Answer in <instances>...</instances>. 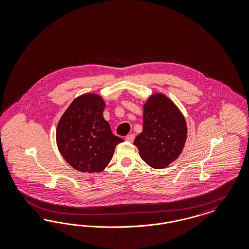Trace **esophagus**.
Wrapping results in <instances>:
<instances>
[{"label": "esophagus", "mask_w": 249, "mask_h": 249, "mask_svg": "<svg viewBox=\"0 0 249 249\" xmlns=\"http://www.w3.org/2000/svg\"><path fill=\"white\" fill-rule=\"evenodd\" d=\"M134 140H135V136L133 134H130V135L125 137V141H128V142H133Z\"/></svg>", "instance_id": "esophagus-1"}]
</instances>
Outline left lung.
I'll return each instance as SVG.
<instances>
[{"instance_id":"left-lung-1","label":"left lung","mask_w":249,"mask_h":249,"mask_svg":"<svg viewBox=\"0 0 249 249\" xmlns=\"http://www.w3.org/2000/svg\"><path fill=\"white\" fill-rule=\"evenodd\" d=\"M182 112L162 93H155L143 106V130L135 139L141 159L152 168L162 169L178 158L187 140Z\"/></svg>"}]
</instances>
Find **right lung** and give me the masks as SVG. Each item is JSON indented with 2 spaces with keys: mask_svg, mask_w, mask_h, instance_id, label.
Segmentation results:
<instances>
[{
  "mask_svg": "<svg viewBox=\"0 0 249 249\" xmlns=\"http://www.w3.org/2000/svg\"><path fill=\"white\" fill-rule=\"evenodd\" d=\"M105 106L99 95H82L71 103L57 124V148L66 162L78 171H103L115 147L124 141L112 134L104 119Z\"/></svg>",
  "mask_w": 249,
  "mask_h": 249,
  "instance_id": "add662e5",
  "label": "right lung"
}]
</instances>
